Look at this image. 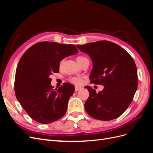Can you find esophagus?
<instances>
[{
	"label": "esophagus",
	"mask_w": 153,
	"mask_h": 153,
	"mask_svg": "<svg viewBox=\"0 0 153 153\" xmlns=\"http://www.w3.org/2000/svg\"><path fill=\"white\" fill-rule=\"evenodd\" d=\"M82 89L81 87H77V86H76L75 87V91L76 92H77L78 91H79V90H80Z\"/></svg>",
	"instance_id": "obj_1"
}]
</instances>
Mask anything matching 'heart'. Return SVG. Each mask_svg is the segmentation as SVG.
<instances>
[{
	"mask_svg": "<svg viewBox=\"0 0 153 153\" xmlns=\"http://www.w3.org/2000/svg\"><path fill=\"white\" fill-rule=\"evenodd\" d=\"M84 58V57L83 56H78L77 58H76V61L77 62H80L81 60ZM63 64V61H60L59 62V66L61 67L62 65ZM69 82L71 83V84L75 85H81L82 84H83V79L80 77V76H73V77H71L69 78L68 79Z\"/></svg>",
	"mask_w": 153,
	"mask_h": 153,
	"instance_id": "1",
	"label": "heart"
}]
</instances>
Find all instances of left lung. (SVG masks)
<instances>
[{
	"label": "left lung",
	"mask_w": 153,
	"mask_h": 153,
	"mask_svg": "<svg viewBox=\"0 0 153 153\" xmlns=\"http://www.w3.org/2000/svg\"><path fill=\"white\" fill-rule=\"evenodd\" d=\"M76 47L89 55L93 62L89 76L91 84L104 85L98 93L91 87H85L89 92L84 105L87 113L101 121L119 117L132 102L137 89V69L133 58L124 48L108 41Z\"/></svg>",
	"instance_id": "obj_1"
}]
</instances>
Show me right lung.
<instances>
[{
  "mask_svg": "<svg viewBox=\"0 0 153 153\" xmlns=\"http://www.w3.org/2000/svg\"><path fill=\"white\" fill-rule=\"evenodd\" d=\"M78 52L73 45L41 41L23 54L16 70L15 95L23 108L36 122L51 123L66 114L75 87L65 82L58 89H53L49 76L59 72L61 60Z\"/></svg>",
  "mask_w": 153,
  "mask_h": 153,
  "instance_id": "add662e5",
  "label": "right lung"
}]
</instances>
